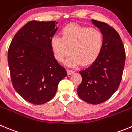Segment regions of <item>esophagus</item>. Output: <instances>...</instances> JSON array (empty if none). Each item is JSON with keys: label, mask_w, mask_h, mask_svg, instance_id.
I'll return each instance as SVG.
<instances>
[{"label": "esophagus", "mask_w": 132, "mask_h": 132, "mask_svg": "<svg viewBox=\"0 0 132 132\" xmlns=\"http://www.w3.org/2000/svg\"><path fill=\"white\" fill-rule=\"evenodd\" d=\"M67 73L68 75H72L73 73H75V71H73V70H67Z\"/></svg>", "instance_id": "esophagus-1"}]
</instances>
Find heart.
I'll return each instance as SVG.
<instances>
[{
  "instance_id": "obj_1",
  "label": "heart",
  "mask_w": 132,
  "mask_h": 132,
  "mask_svg": "<svg viewBox=\"0 0 132 132\" xmlns=\"http://www.w3.org/2000/svg\"><path fill=\"white\" fill-rule=\"evenodd\" d=\"M103 46V36L97 29L69 24L62 30V37H53L51 47L55 59L62 62L66 56L72 55L65 61L69 67L75 68L92 64L98 59Z\"/></svg>"
}]
</instances>
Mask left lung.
I'll list each match as a JSON object with an SVG mask.
<instances>
[{
	"label": "left lung",
	"instance_id": "left-lung-1",
	"mask_svg": "<svg viewBox=\"0 0 132 132\" xmlns=\"http://www.w3.org/2000/svg\"><path fill=\"white\" fill-rule=\"evenodd\" d=\"M103 36V46L99 57L94 63L80 71L82 82L77 88L81 100L91 104L108 100L117 90L125 64L124 47L120 36L111 27L92 19Z\"/></svg>",
	"mask_w": 132,
	"mask_h": 132
}]
</instances>
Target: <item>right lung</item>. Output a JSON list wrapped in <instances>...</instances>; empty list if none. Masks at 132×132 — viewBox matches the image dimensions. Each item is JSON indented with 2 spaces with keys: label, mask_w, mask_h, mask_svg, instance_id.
Returning <instances> with one entry per match:
<instances>
[{
  "label": "right lung",
  "mask_w": 132,
  "mask_h": 132,
  "mask_svg": "<svg viewBox=\"0 0 132 132\" xmlns=\"http://www.w3.org/2000/svg\"><path fill=\"white\" fill-rule=\"evenodd\" d=\"M58 22L31 21L16 33L8 49L11 79L16 92L29 103L51 100L58 85L67 76L54 56L51 40Z\"/></svg>",
  "instance_id": "obj_1"
}]
</instances>
